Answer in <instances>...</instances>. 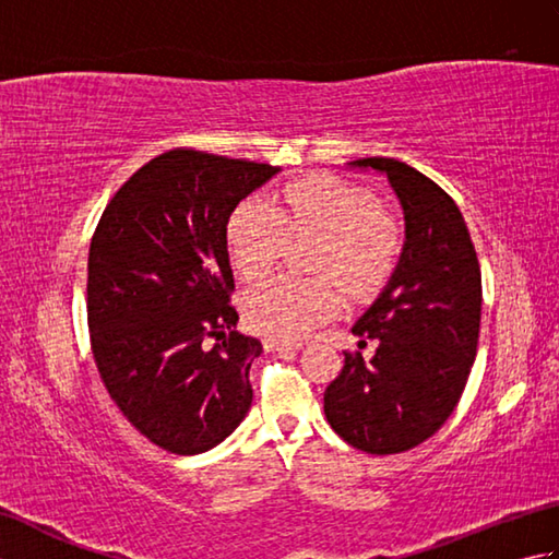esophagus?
<instances>
[{
    "label": "esophagus",
    "mask_w": 559,
    "mask_h": 559,
    "mask_svg": "<svg viewBox=\"0 0 559 559\" xmlns=\"http://www.w3.org/2000/svg\"><path fill=\"white\" fill-rule=\"evenodd\" d=\"M266 346L276 353H298L302 348L300 343H288V341H278V338H269Z\"/></svg>",
    "instance_id": "obj_1"
}]
</instances>
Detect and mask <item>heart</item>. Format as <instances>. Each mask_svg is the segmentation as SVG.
<instances>
[{"label":"heart","instance_id":"b5f03b06","mask_svg":"<svg viewBox=\"0 0 559 559\" xmlns=\"http://www.w3.org/2000/svg\"><path fill=\"white\" fill-rule=\"evenodd\" d=\"M290 237H322L317 271L334 273L353 290L377 288L396 266L401 230L365 189L334 175H307L271 197L247 199L225 230L235 269L261 278L286 252ZM341 288L329 278L281 273L245 295L249 324L273 338H302L334 317Z\"/></svg>","mask_w":559,"mask_h":559}]
</instances>
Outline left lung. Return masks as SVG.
Instances as JSON below:
<instances>
[{
    "instance_id": "obj_1",
    "label": "left lung",
    "mask_w": 559,
    "mask_h": 559,
    "mask_svg": "<svg viewBox=\"0 0 559 559\" xmlns=\"http://www.w3.org/2000/svg\"><path fill=\"white\" fill-rule=\"evenodd\" d=\"M353 170L386 177L406 240L384 290L353 334L377 338L370 362L346 353L324 391L334 432L367 454H401L432 437L466 389L480 331V266L459 206L442 187L394 158H362Z\"/></svg>"
}]
</instances>
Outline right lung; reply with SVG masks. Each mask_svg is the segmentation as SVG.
Listing matches in <instances>:
<instances>
[{"label": "right lung", "instance_id": "right-lung-1", "mask_svg": "<svg viewBox=\"0 0 559 559\" xmlns=\"http://www.w3.org/2000/svg\"><path fill=\"white\" fill-rule=\"evenodd\" d=\"M281 168L177 148L112 197L88 252L91 346L105 389L153 444L192 456L252 406L261 341L235 307L230 213Z\"/></svg>", "mask_w": 559, "mask_h": 559}]
</instances>
